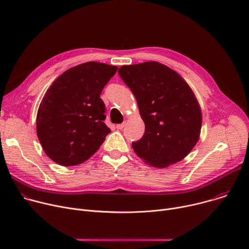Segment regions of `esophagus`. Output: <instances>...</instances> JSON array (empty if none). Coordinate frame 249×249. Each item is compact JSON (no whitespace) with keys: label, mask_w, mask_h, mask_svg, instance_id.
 <instances>
[{"label":"esophagus","mask_w":249,"mask_h":249,"mask_svg":"<svg viewBox=\"0 0 249 249\" xmlns=\"http://www.w3.org/2000/svg\"><path fill=\"white\" fill-rule=\"evenodd\" d=\"M124 126H125L124 123H122V124H117V125H116V128H117L118 130H121V129L124 128Z\"/></svg>","instance_id":"obj_1"}]
</instances>
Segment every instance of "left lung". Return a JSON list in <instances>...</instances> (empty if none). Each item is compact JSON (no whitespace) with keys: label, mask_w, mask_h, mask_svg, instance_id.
<instances>
[{"label":"left lung","mask_w":249,"mask_h":249,"mask_svg":"<svg viewBox=\"0 0 249 249\" xmlns=\"http://www.w3.org/2000/svg\"><path fill=\"white\" fill-rule=\"evenodd\" d=\"M118 73L131 89L145 124L144 135L132 143L135 153L159 168L184 160L202 127L200 104L188 83L158 61L123 65Z\"/></svg>","instance_id":"1"}]
</instances>
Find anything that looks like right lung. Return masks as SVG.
Returning a JSON list of instances; mask_svg holds the SVG:
<instances>
[{
    "mask_svg": "<svg viewBox=\"0 0 249 249\" xmlns=\"http://www.w3.org/2000/svg\"><path fill=\"white\" fill-rule=\"evenodd\" d=\"M118 68L89 61L65 71L39 105L36 133L48 158L62 166L81 164L95 154L111 132L104 123V87Z\"/></svg>",
    "mask_w": 249,
    "mask_h": 249,
    "instance_id": "right-lung-1",
    "label": "right lung"
}]
</instances>
